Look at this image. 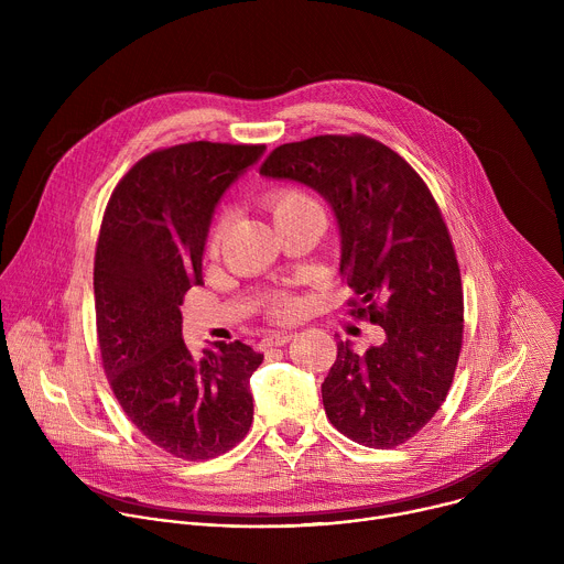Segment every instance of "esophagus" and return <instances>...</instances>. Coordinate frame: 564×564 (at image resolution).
I'll list each match as a JSON object with an SVG mask.
<instances>
[{
    "mask_svg": "<svg viewBox=\"0 0 564 564\" xmlns=\"http://www.w3.org/2000/svg\"><path fill=\"white\" fill-rule=\"evenodd\" d=\"M290 339H292V335L290 333H272V335H268V337H263V348H272V346H285V344H290Z\"/></svg>",
    "mask_w": 564,
    "mask_h": 564,
    "instance_id": "obj_1",
    "label": "esophagus"
}]
</instances>
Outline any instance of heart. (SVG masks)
Instances as JSON below:
<instances>
[{"mask_svg":"<svg viewBox=\"0 0 564 564\" xmlns=\"http://www.w3.org/2000/svg\"><path fill=\"white\" fill-rule=\"evenodd\" d=\"M265 205H268L270 214L274 216V223H283V220L294 218L299 214L318 212L321 209L318 203L310 194H305L303 189H296V187H279V189L270 192L265 196ZM223 231H225V216H220L216 220V225L212 227V234H209V254L218 252ZM294 312H296V301L290 294H274L272 296L270 314L274 318H290Z\"/></svg>","mask_w":564,"mask_h":564,"instance_id":"obj_1","label":"heart"}]
</instances>
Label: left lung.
<instances>
[{
  "label": "left lung",
  "instance_id": "8db88e82",
  "mask_svg": "<svg viewBox=\"0 0 564 564\" xmlns=\"http://www.w3.org/2000/svg\"><path fill=\"white\" fill-rule=\"evenodd\" d=\"M324 196L341 231L350 314L386 339L364 355L337 341L321 383L330 424L357 444L392 448L444 404L464 335V292L453 240L422 176L383 142L314 135L276 147L261 165Z\"/></svg>",
  "mask_w": 564,
  "mask_h": 564
}]
</instances>
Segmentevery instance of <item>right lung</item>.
Returning a JSON list of instances; mask_svg holds the SVG:
<instances>
[{"label": "right lung", "mask_w": 564, "mask_h": 564, "mask_svg": "<svg viewBox=\"0 0 564 564\" xmlns=\"http://www.w3.org/2000/svg\"><path fill=\"white\" fill-rule=\"evenodd\" d=\"M263 151L207 140L155 149L122 176L102 216L94 263L102 368L131 424L181 459L227 453L254 420L250 377L263 355L240 341L192 355L181 305L203 283L220 196Z\"/></svg>", "instance_id": "right-lung-1"}]
</instances>
